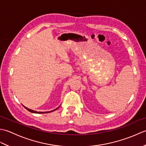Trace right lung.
<instances>
[{"instance_id": "1", "label": "right lung", "mask_w": 146, "mask_h": 146, "mask_svg": "<svg viewBox=\"0 0 146 146\" xmlns=\"http://www.w3.org/2000/svg\"><path fill=\"white\" fill-rule=\"evenodd\" d=\"M24 106V105H23ZM24 107L26 108V110H27L28 111H29L30 112H32V113H49V112H51V111H54V110H56V109H58V108H59V107H58V108H56V109H54V110H51V111H43V112H42V111H35V110H31V109H29V108H27V107H26L25 106H24Z\"/></svg>"}]
</instances>
